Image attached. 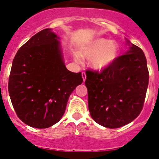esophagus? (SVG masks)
Returning a JSON list of instances; mask_svg holds the SVG:
<instances>
[{
    "mask_svg": "<svg viewBox=\"0 0 159 159\" xmlns=\"http://www.w3.org/2000/svg\"><path fill=\"white\" fill-rule=\"evenodd\" d=\"M82 77H83V82H85V80H86V73H85L84 72H83V73H82Z\"/></svg>",
    "mask_w": 159,
    "mask_h": 159,
    "instance_id": "1",
    "label": "esophagus"
}]
</instances>
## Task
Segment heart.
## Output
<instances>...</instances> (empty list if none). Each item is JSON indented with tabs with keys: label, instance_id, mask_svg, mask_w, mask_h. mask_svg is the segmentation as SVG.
<instances>
[{
	"label": "heart",
	"instance_id": "heart-1",
	"mask_svg": "<svg viewBox=\"0 0 159 159\" xmlns=\"http://www.w3.org/2000/svg\"><path fill=\"white\" fill-rule=\"evenodd\" d=\"M120 48L118 44L110 39L97 38L82 47L79 54L75 55L77 62L81 58L89 59V65L97 71H103L109 68L118 58Z\"/></svg>",
	"mask_w": 159,
	"mask_h": 159
}]
</instances>
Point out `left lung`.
I'll return each instance as SVG.
<instances>
[{"mask_svg":"<svg viewBox=\"0 0 159 159\" xmlns=\"http://www.w3.org/2000/svg\"><path fill=\"white\" fill-rule=\"evenodd\" d=\"M129 49L101 73L87 70L85 85L91 117L101 126L117 128L140 114L148 86L142 50L126 39Z\"/></svg>","mask_w":159,"mask_h":159,"instance_id":"obj_1","label":"left lung"}]
</instances>
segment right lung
Wrapping results in <instances>:
<instances>
[{
	"label": "right lung",
	"mask_w": 159,
	"mask_h": 159,
	"mask_svg": "<svg viewBox=\"0 0 159 159\" xmlns=\"http://www.w3.org/2000/svg\"><path fill=\"white\" fill-rule=\"evenodd\" d=\"M59 37L45 28L18 49L8 82L18 117L32 128H47L59 121L69 97L83 83L81 73L69 71Z\"/></svg>",
	"instance_id": "right-lung-1"
}]
</instances>
